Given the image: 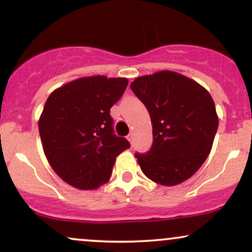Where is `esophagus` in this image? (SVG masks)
Instances as JSON below:
<instances>
[{"mask_svg":"<svg viewBox=\"0 0 252 252\" xmlns=\"http://www.w3.org/2000/svg\"><path fill=\"white\" fill-rule=\"evenodd\" d=\"M128 140H129V142L130 143H134V134H132V132H130V134L128 135Z\"/></svg>","mask_w":252,"mask_h":252,"instance_id":"1","label":"esophagus"}]
</instances>
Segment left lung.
Masks as SVG:
<instances>
[{"label":"left lung","mask_w":252,"mask_h":252,"mask_svg":"<svg viewBox=\"0 0 252 252\" xmlns=\"http://www.w3.org/2000/svg\"><path fill=\"white\" fill-rule=\"evenodd\" d=\"M149 112L153 144L136 153L147 178L163 186L187 180L212 148L218 116L212 97L201 85L172 71L138 77L130 84Z\"/></svg>","instance_id":"8db88e82"}]
</instances>
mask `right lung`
Segmentation results:
<instances>
[{
  "mask_svg": "<svg viewBox=\"0 0 252 252\" xmlns=\"http://www.w3.org/2000/svg\"><path fill=\"white\" fill-rule=\"evenodd\" d=\"M128 86L126 78H80L50 94L39 120L46 158L63 181L94 189L109 181L116 156L130 143L114 132L110 109Z\"/></svg>",
  "mask_w": 252,
  "mask_h": 252,
  "instance_id": "1",
  "label": "right lung"
}]
</instances>
